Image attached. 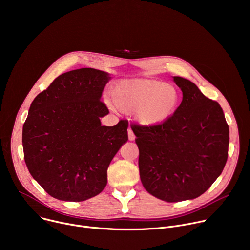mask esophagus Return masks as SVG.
Listing matches in <instances>:
<instances>
[{
	"label": "esophagus",
	"mask_w": 250,
	"mask_h": 250,
	"mask_svg": "<svg viewBox=\"0 0 250 250\" xmlns=\"http://www.w3.org/2000/svg\"><path fill=\"white\" fill-rule=\"evenodd\" d=\"M127 134H128V139H129V140H134V139H135V135H134L133 131H132L130 128H128Z\"/></svg>",
	"instance_id": "1"
}]
</instances>
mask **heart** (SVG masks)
Returning a JSON list of instances; mask_svg holds the SVG:
<instances>
[{
  "instance_id": "b5f03b06",
  "label": "heart",
  "mask_w": 250,
  "mask_h": 250,
  "mask_svg": "<svg viewBox=\"0 0 250 250\" xmlns=\"http://www.w3.org/2000/svg\"><path fill=\"white\" fill-rule=\"evenodd\" d=\"M112 99L120 110L134 109L136 121L151 127L172 117L179 104V92L175 86L161 81L128 79L114 86Z\"/></svg>"
}]
</instances>
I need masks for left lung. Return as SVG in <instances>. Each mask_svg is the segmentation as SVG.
I'll list each match as a JSON object with an SVG mask.
<instances>
[{"instance_id":"1","label":"left lung","mask_w":250,"mask_h":250,"mask_svg":"<svg viewBox=\"0 0 250 250\" xmlns=\"http://www.w3.org/2000/svg\"><path fill=\"white\" fill-rule=\"evenodd\" d=\"M173 79L183 99L172 117L157 126H131L141 183L149 194L169 203L204 194L222 174L229 144L220 104L190 80Z\"/></svg>"}]
</instances>
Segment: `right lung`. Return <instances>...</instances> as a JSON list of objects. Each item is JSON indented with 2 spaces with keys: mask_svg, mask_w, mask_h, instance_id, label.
<instances>
[{
  "mask_svg": "<svg viewBox=\"0 0 250 250\" xmlns=\"http://www.w3.org/2000/svg\"><path fill=\"white\" fill-rule=\"evenodd\" d=\"M110 74L81 68L58 76L32 101L22 127L26 167L46 193L81 202L105 187L108 167L127 141L128 122L102 125L100 100Z\"/></svg>",
  "mask_w": 250,
  "mask_h": 250,
  "instance_id": "1",
  "label": "right lung"
}]
</instances>
